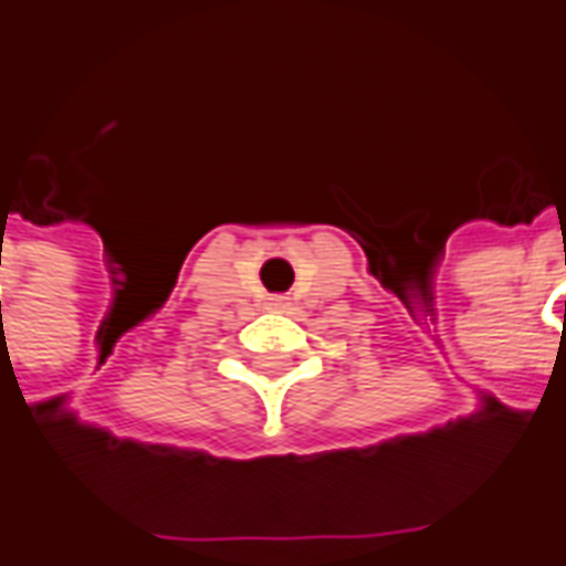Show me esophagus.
Listing matches in <instances>:
<instances>
[{
	"label": "esophagus",
	"mask_w": 566,
	"mask_h": 566,
	"mask_svg": "<svg viewBox=\"0 0 566 566\" xmlns=\"http://www.w3.org/2000/svg\"><path fill=\"white\" fill-rule=\"evenodd\" d=\"M268 305L283 307V305H286V298H283V295H274V298H268Z\"/></svg>",
	"instance_id": "34e87169"
}]
</instances>
